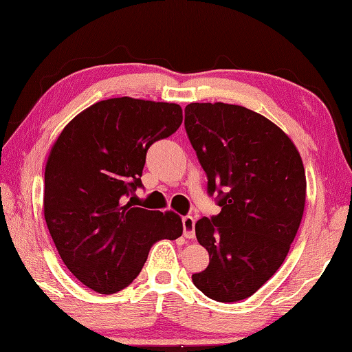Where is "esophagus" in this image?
Returning a JSON list of instances; mask_svg holds the SVG:
<instances>
[{"label":"esophagus","instance_id":"obj_1","mask_svg":"<svg viewBox=\"0 0 352 352\" xmlns=\"http://www.w3.org/2000/svg\"><path fill=\"white\" fill-rule=\"evenodd\" d=\"M183 222V235L188 239H192L196 236V219L192 216H185L182 219Z\"/></svg>","mask_w":352,"mask_h":352}]
</instances>
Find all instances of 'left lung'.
Segmentation results:
<instances>
[{"label":"left lung","instance_id":"8db88e82","mask_svg":"<svg viewBox=\"0 0 352 352\" xmlns=\"http://www.w3.org/2000/svg\"><path fill=\"white\" fill-rule=\"evenodd\" d=\"M185 128L221 206L196 222L210 263L192 282L210 299L236 302L265 285L288 255L304 214L302 160L280 128L244 106L191 103Z\"/></svg>","mask_w":352,"mask_h":352}]
</instances>
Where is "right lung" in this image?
Returning <instances> with one entry per match:
<instances>
[{
  "mask_svg": "<svg viewBox=\"0 0 352 352\" xmlns=\"http://www.w3.org/2000/svg\"><path fill=\"white\" fill-rule=\"evenodd\" d=\"M180 104L130 97L89 106L56 139L43 214L64 265L82 285L113 294L135 280L158 239L182 236L174 211L133 205L148 147L182 125Z\"/></svg>",
  "mask_w": 352,
  "mask_h": 352,
  "instance_id": "obj_1",
  "label": "right lung"
}]
</instances>
